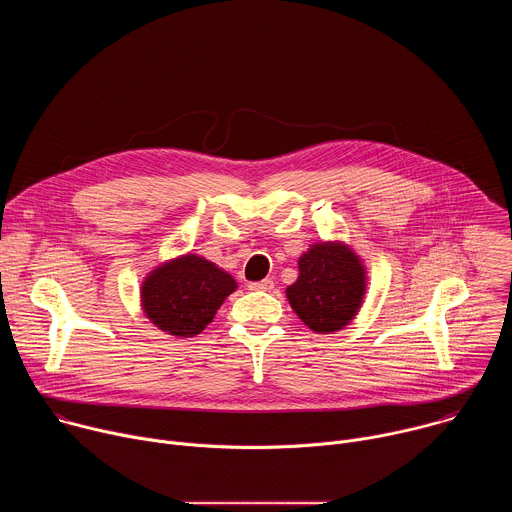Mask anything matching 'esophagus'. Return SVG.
Here are the masks:
<instances>
[{
	"label": "esophagus",
	"instance_id": "obj_1",
	"mask_svg": "<svg viewBox=\"0 0 512 512\" xmlns=\"http://www.w3.org/2000/svg\"><path fill=\"white\" fill-rule=\"evenodd\" d=\"M249 289L253 291H271L273 289V279H261V281H251Z\"/></svg>",
	"mask_w": 512,
	"mask_h": 512
}]
</instances>
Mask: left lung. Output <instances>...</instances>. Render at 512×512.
Instances as JSON below:
<instances>
[{"label":"left lung","instance_id":"left-lung-1","mask_svg":"<svg viewBox=\"0 0 512 512\" xmlns=\"http://www.w3.org/2000/svg\"><path fill=\"white\" fill-rule=\"evenodd\" d=\"M300 275L287 285V302L316 334L346 328L367 294V267L342 241L314 243L298 259Z\"/></svg>","mask_w":512,"mask_h":512}]
</instances>
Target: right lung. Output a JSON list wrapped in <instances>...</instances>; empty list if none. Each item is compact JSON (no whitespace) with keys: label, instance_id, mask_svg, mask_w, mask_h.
I'll use <instances>...</instances> for the list:
<instances>
[{"label":"right lung","instance_id":"obj_1","mask_svg":"<svg viewBox=\"0 0 512 512\" xmlns=\"http://www.w3.org/2000/svg\"><path fill=\"white\" fill-rule=\"evenodd\" d=\"M235 289L237 281L231 273L186 253L145 275L139 298L145 318L154 326L170 336L192 338L212 322Z\"/></svg>","mask_w":512,"mask_h":512}]
</instances>
